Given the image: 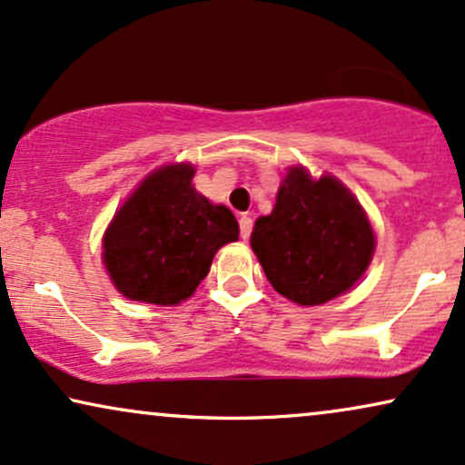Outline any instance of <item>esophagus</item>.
<instances>
[{"mask_svg":"<svg viewBox=\"0 0 465 465\" xmlns=\"http://www.w3.org/2000/svg\"><path fill=\"white\" fill-rule=\"evenodd\" d=\"M239 231H242V239H250V232H252V217L250 215L239 217Z\"/></svg>","mask_w":465,"mask_h":465,"instance_id":"obj_1","label":"esophagus"}]
</instances>
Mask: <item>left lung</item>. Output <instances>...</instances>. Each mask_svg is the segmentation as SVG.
I'll return each instance as SVG.
<instances>
[{
	"instance_id": "obj_1",
	"label": "left lung",
	"mask_w": 465,
	"mask_h": 465,
	"mask_svg": "<svg viewBox=\"0 0 465 465\" xmlns=\"http://www.w3.org/2000/svg\"><path fill=\"white\" fill-rule=\"evenodd\" d=\"M273 289L300 306H319L347 293L375 252L362 204L334 176L312 179L293 165L278 189L276 206L261 215L250 237Z\"/></svg>"
}]
</instances>
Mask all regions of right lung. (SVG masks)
<instances>
[{
	"instance_id": "1",
	"label": "right lung",
	"mask_w": 465,
	"mask_h": 465,
	"mask_svg": "<svg viewBox=\"0 0 465 465\" xmlns=\"http://www.w3.org/2000/svg\"><path fill=\"white\" fill-rule=\"evenodd\" d=\"M192 163L151 172L103 234V265L127 300L176 306L193 295L215 252L239 239V223L223 204L192 185Z\"/></svg>"
}]
</instances>
